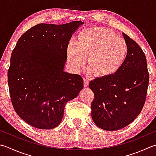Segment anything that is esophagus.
Segmentation results:
<instances>
[{"instance_id": "1", "label": "esophagus", "mask_w": 156, "mask_h": 156, "mask_svg": "<svg viewBox=\"0 0 156 156\" xmlns=\"http://www.w3.org/2000/svg\"><path fill=\"white\" fill-rule=\"evenodd\" d=\"M89 84V80L87 78H84V86L85 87H87Z\"/></svg>"}]
</instances>
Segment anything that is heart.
<instances>
[{
	"label": "heart",
	"mask_w": 156,
	"mask_h": 156,
	"mask_svg": "<svg viewBox=\"0 0 156 156\" xmlns=\"http://www.w3.org/2000/svg\"><path fill=\"white\" fill-rule=\"evenodd\" d=\"M125 40L111 29L94 27L82 31L67 48L70 65L79 69L86 55L88 71L98 78H108L121 69L128 55Z\"/></svg>",
	"instance_id": "heart-1"
}]
</instances>
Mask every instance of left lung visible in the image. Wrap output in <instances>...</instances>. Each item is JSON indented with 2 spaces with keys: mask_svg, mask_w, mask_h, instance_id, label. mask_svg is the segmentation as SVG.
Returning a JSON list of instances; mask_svg holds the SVG:
<instances>
[{
  "mask_svg": "<svg viewBox=\"0 0 156 156\" xmlns=\"http://www.w3.org/2000/svg\"><path fill=\"white\" fill-rule=\"evenodd\" d=\"M128 45V55L121 69L108 78L91 80L89 87L94 99L91 116L97 126L118 130L130 124L145 104L149 73L145 53L136 42L122 33Z\"/></svg>",
  "mask_w": 156,
  "mask_h": 156,
  "instance_id": "1",
  "label": "left lung"
}]
</instances>
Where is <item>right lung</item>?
Instances as JSON below:
<instances>
[{
    "instance_id": "right-lung-1",
    "label": "right lung",
    "mask_w": 156,
    "mask_h": 156,
    "mask_svg": "<svg viewBox=\"0 0 156 156\" xmlns=\"http://www.w3.org/2000/svg\"><path fill=\"white\" fill-rule=\"evenodd\" d=\"M83 23L38 24L17 42L8 70L9 93L15 111L30 126L57 127L66 103L83 88L80 75L64 72L69 41Z\"/></svg>"
}]
</instances>
